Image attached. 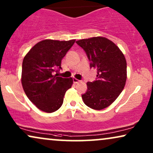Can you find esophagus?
<instances>
[{
    "label": "esophagus",
    "mask_w": 153,
    "mask_h": 153,
    "mask_svg": "<svg viewBox=\"0 0 153 153\" xmlns=\"http://www.w3.org/2000/svg\"><path fill=\"white\" fill-rule=\"evenodd\" d=\"M73 82H74L75 84H77V83L81 82V81H80V80H78V79H77V78H73Z\"/></svg>",
    "instance_id": "obj_1"
}]
</instances>
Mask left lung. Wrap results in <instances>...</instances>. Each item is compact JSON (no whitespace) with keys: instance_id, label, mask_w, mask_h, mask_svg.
<instances>
[{"instance_id":"1","label":"left lung","mask_w":153,"mask_h":153,"mask_svg":"<svg viewBox=\"0 0 153 153\" xmlns=\"http://www.w3.org/2000/svg\"><path fill=\"white\" fill-rule=\"evenodd\" d=\"M76 43L86 52L90 68L97 70V80L87 83L83 102L93 109H103L111 105L124 88L127 78L124 55L113 42L102 36L83 39Z\"/></svg>"}]
</instances>
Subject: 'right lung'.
<instances>
[{
    "instance_id": "right-lung-1",
    "label": "right lung",
    "mask_w": 153,
    "mask_h": 153,
    "mask_svg": "<svg viewBox=\"0 0 153 153\" xmlns=\"http://www.w3.org/2000/svg\"><path fill=\"white\" fill-rule=\"evenodd\" d=\"M75 39H44L31 49L22 61L21 82L29 100L46 113L61 107L65 92L72 86L73 78L54 75L61 68V61Z\"/></svg>"
}]
</instances>
